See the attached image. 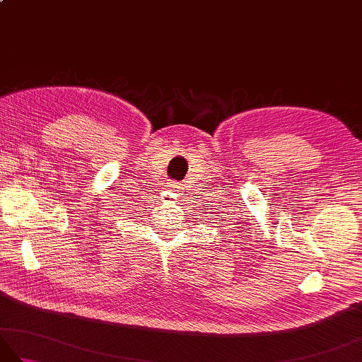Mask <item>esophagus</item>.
Segmentation results:
<instances>
[{
    "mask_svg": "<svg viewBox=\"0 0 362 362\" xmlns=\"http://www.w3.org/2000/svg\"><path fill=\"white\" fill-rule=\"evenodd\" d=\"M179 189H182L179 185H177V183H169L168 185V193L169 191H179ZM169 196H177V194H173V193H169ZM177 199V197H175Z\"/></svg>",
    "mask_w": 362,
    "mask_h": 362,
    "instance_id": "34e87169",
    "label": "esophagus"
}]
</instances>
